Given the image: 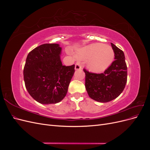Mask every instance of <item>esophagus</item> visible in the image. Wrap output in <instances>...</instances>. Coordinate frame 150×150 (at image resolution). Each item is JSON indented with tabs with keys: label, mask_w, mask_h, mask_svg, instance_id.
<instances>
[{
	"label": "esophagus",
	"mask_w": 150,
	"mask_h": 150,
	"mask_svg": "<svg viewBox=\"0 0 150 150\" xmlns=\"http://www.w3.org/2000/svg\"><path fill=\"white\" fill-rule=\"evenodd\" d=\"M82 69V66H81L80 62H77L75 64V70H81Z\"/></svg>",
	"instance_id": "34e87169"
}]
</instances>
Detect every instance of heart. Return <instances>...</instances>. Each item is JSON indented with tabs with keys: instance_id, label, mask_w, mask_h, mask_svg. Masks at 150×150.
I'll return each mask as SVG.
<instances>
[{
	"instance_id": "heart-1",
	"label": "heart",
	"mask_w": 150,
	"mask_h": 150,
	"mask_svg": "<svg viewBox=\"0 0 150 150\" xmlns=\"http://www.w3.org/2000/svg\"><path fill=\"white\" fill-rule=\"evenodd\" d=\"M79 59H87L86 66L93 72H101L110 66L115 57L112 48L103 44H92L79 49L76 54Z\"/></svg>"
}]
</instances>
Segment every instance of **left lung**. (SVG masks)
<instances>
[{
  "label": "left lung",
  "mask_w": 150,
  "mask_h": 150,
  "mask_svg": "<svg viewBox=\"0 0 150 150\" xmlns=\"http://www.w3.org/2000/svg\"><path fill=\"white\" fill-rule=\"evenodd\" d=\"M115 61L103 73H91L84 69L85 87L89 96L94 101L107 103L118 97L127 82V66L124 52L111 43Z\"/></svg>",
  "instance_id": "obj_1"
}]
</instances>
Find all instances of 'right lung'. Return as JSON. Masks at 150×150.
Segmentation results:
<instances>
[{
    "label": "right lung",
    "instance_id": "obj_1",
    "mask_svg": "<svg viewBox=\"0 0 150 150\" xmlns=\"http://www.w3.org/2000/svg\"><path fill=\"white\" fill-rule=\"evenodd\" d=\"M62 47L58 44H44L27 57L24 69L26 89L40 104H56L64 98L74 73V64L63 66Z\"/></svg>",
    "mask_w": 150,
    "mask_h": 150
}]
</instances>
